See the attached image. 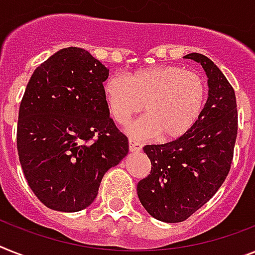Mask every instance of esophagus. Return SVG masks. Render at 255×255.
<instances>
[{"instance_id": "34e87169", "label": "esophagus", "mask_w": 255, "mask_h": 255, "mask_svg": "<svg viewBox=\"0 0 255 255\" xmlns=\"http://www.w3.org/2000/svg\"><path fill=\"white\" fill-rule=\"evenodd\" d=\"M129 150L130 152H139L142 150V144L134 139H129Z\"/></svg>"}]
</instances>
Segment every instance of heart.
<instances>
[{"mask_svg":"<svg viewBox=\"0 0 255 255\" xmlns=\"http://www.w3.org/2000/svg\"><path fill=\"white\" fill-rule=\"evenodd\" d=\"M109 113L120 124L139 113L146 116L126 126L135 138L172 140L189 131L201 116L206 83L201 74L176 65H157L132 71L128 77L111 74L103 85Z\"/></svg>","mask_w":255,"mask_h":255,"instance_id":"b5f03b06","label":"heart"}]
</instances>
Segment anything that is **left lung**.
Wrapping results in <instances>:
<instances>
[{"label":"left lung","mask_w":255,"mask_h":255,"mask_svg":"<svg viewBox=\"0 0 255 255\" xmlns=\"http://www.w3.org/2000/svg\"><path fill=\"white\" fill-rule=\"evenodd\" d=\"M184 58L205 69L207 102L186 134L164 144L143 147L151 172L136 185L146 211L165 223L184 222L214 197L231 169L239 128L235 90L220 69L201 53Z\"/></svg>","instance_id":"obj_1"}]
</instances>
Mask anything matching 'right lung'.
<instances>
[{"label": "right lung", "mask_w": 255, "mask_h": 255, "mask_svg": "<svg viewBox=\"0 0 255 255\" xmlns=\"http://www.w3.org/2000/svg\"><path fill=\"white\" fill-rule=\"evenodd\" d=\"M109 69L87 50H58L36 67L19 107L16 148L28 186L48 208L91 205L109 168L129 151L109 117L103 82Z\"/></svg>", "instance_id": "right-lung-1"}]
</instances>
